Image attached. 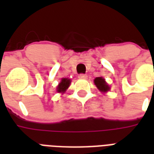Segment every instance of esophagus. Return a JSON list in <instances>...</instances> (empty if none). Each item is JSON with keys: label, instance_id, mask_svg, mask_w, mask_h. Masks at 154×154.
<instances>
[{"label": "esophagus", "instance_id": "esophagus-1", "mask_svg": "<svg viewBox=\"0 0 154 154\" xmlns=\"http://www.w3.org/2000/svg\"><path fill=\"white\" fill-rule=\"evenodd\" d=\"M78 78H80V79H86L87 75L84 74V73H81V74L78 75Z\"/></svg>", "mask_w": 154, "mask_h": 154}]
</instances>
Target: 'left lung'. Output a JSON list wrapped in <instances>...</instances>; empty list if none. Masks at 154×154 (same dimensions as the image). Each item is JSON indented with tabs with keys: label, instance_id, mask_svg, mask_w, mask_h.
I'll list each match as a JSON object with an SVG mask.
<instances>
[{
	"label": "left lung",
	"instance_id": "1",
	"mask_svg": "<svg viewBox=\"0 0 154 154\" xmlns=\"http://www.w3.org/2000/svg\"><path fill=\"white\" fill-rule=\"evenodd\" d=\"M94 83L100 91L107 92L109 89V87L107 85V83L105 82V79H103L102 77H96L94 80Z\"/></svg>",
	"mask_w": 154,
	"mask_h": 154
}]
</instances>
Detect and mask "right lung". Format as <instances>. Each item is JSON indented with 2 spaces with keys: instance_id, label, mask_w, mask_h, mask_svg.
<instances>
[{
  "instance_id": "obj_1",
  "label": "right lung",
  "mask_w": 154,
  "mask_h": 154,
  "mask_svg": "<svg viewBox=\"0 0 154 154\" xmlns=\"http://www.w3.org/2000/svg\"><path fill=\"white\" fill-rule=\"evenodd\" d=\"M70 84V80L67 79V78H63L61 80V82L59 85H58L57 87V92L58 93H60V92H65L66 90L68 87L69 86Z\"/></svg>"
}]
</instances>
